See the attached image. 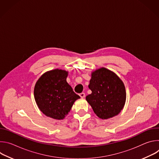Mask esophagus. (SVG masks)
Instances as JSON below:
<instances>
[{
    "instance_id": "1",
    "label": "esophagus",
    "mask_w": 159,
    "mask_h": 159,
    "mask_svg": "<svg viewBox=\"0 0 159 159\" xmlns=\"http://www.w3.org/2000/svg\"><path fill=\"white\" fill-rule=\"evenodd\" d=\"M79 96H80L81 98H85V94L84 93H80V94H79Z\"/></svg>"
}]
</instances>
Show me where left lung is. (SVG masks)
<instances>
[{"label": "left lung", "instance_id": "left-lung-1", "mask_svg": "<svg viewBox=\"0 0 159 159\" xmlns=\"http://www.w3.org/2000/svg\"><path fill=\"white\" fill-rule=\"evenodd\" d=\"M89 88L92 93L86 96V101L99 118L114 117L123 109L126 89L123 82L115 72L104 67L92 72Z\"/></svg>", "mask_w": 159, "mask_h": 159}]
</instances>
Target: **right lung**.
I'll return each instance as SVG.
<instances>
[{
    "label": "right lung",
    "mask_w": 159,
    "mask_h": 159,
    "mask_svg": "<svg viewBox=\"0 0 159 159\" xmlns=\"http://www.w3.org/2000/svg\"><path fill=\"white\" fill-rule=\"evenodd\" d=\"M68 74L61 69L52 70L44 73L35 84V101L39 110L48 117L64 119L75 101L80 98L67 83Z\"/></svg>",
    "instance_id": "add662e5"
}]
</instances>
